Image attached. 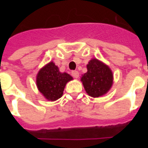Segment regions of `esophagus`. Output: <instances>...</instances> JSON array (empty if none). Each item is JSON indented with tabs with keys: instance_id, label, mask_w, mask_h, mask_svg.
I'll return each mask as SVG.
<instances>
[{
	"instance_id": "esophagus-1",
	"label": "esophagus",
	"mask_w": 148,
	"mask_h": 148,
	"mask_svg": "<svg viewBox=\"0 0 148 148\" xmlns=\"http://www.w3.org/2000/svg\"><path fill=\"white\" fill-rule=\"evenodd\" d=\"M71 75L73 76V77H74V78H78L79 77L78 71H73L71 72Z\"/></svg>"
}]
</instances>
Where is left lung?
Wrapping results in <instances>:
<instances>
[{
	"label": "left lung",
	"mask_w": 148,
	"mask_h": 148,
	"mask_svg": "<svg viewBox=\"0 0 148 148\" xmlns=\"http://www.w3.org/2000/svg\"><path fill=\"white\" fill-rule=\"evenodd\" d=\"M88 71L81 81L89 96L98 97L109 91L113 84V73L108 65L93 58L87 65Z\"/></svg>",
	"instance_id": "obj_1"
}]
</instances>
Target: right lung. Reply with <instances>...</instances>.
<instances>
[{
	"mask_svg": "<svg viewBox=\"0 0 148 148\" xmlns=\"http://www.w3.org/2000/svg\"><path fill=\"white\" fill-rule=\"evenodd\" d=\"M73 80L70 74L61 73L58 66L51 61L39 71L36 83L38 90L48 101H56L62 97L67 82Z\"/></svg>",
	"mask_w": 148,
	"mask_h": 148,
	"instance_id": "add662e5",
	"label": "right lung"
}]
</instances>
